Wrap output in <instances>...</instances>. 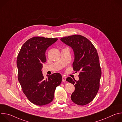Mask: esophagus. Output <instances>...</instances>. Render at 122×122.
Returning <instances> with one entry per match:
<instances>
[{"label": "esophagus", "mask_w": 122, "mask_h": 122, "mask_svg": "<svg viewBox=\"0 0 122 122\" xmlns=\"http://www.w3.org/2000/svg\"><path fill=\"white\" fill-rule=\"evenodd\" d=\"M66 77L64 76H62V81L63 82H65L66 81Z\"/></svg>", "instance_id": "obj_1"}]
</instances>
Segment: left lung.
Returning <instances> with one entry per match:
<instances>
[{
  "mask_svg": "<svg viewBox=\"0 0 122 122\" xmlns=\"http://www.w3.org/2000/svg\"><path fill=\"white\" fill-rule=\"evenodd\" d=\"M60 40L73 49L75 59L72 66L76 72H79L78 81L71 77L66 79L75 86L71 99L78 105H86L94 99L99 88L101 69L97 50L88 39L80 35Z\"/></svg>",
  "mask_w": 122,
  "mask_h": 122,
  "instance_id": "obj_1",
  "label": "left lung"
}]
</instances>
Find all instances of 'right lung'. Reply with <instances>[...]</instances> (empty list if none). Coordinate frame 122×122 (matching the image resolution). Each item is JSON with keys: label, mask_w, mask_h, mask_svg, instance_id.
Here are the masks:
<instances>
[{"label": "right lung", "mask_w": 122, "mask_h": 122, "mask_svg": "<svg viewBox=\"0 0 122 122\" xmlns=\"http://www.w3.org/2000/svg\"><path fill=\"white\" fill-rule=\"evenodd\" d=\"M57 38L34 37L22 46L17 56L18 79L23 93L32 103L46 105L53 100L56 87L62 81L59 73L48 75L45 79L42 73V63L46 62L45 51Z\"/></svg>", "instance_id": "obj_1"}]
</instances>
